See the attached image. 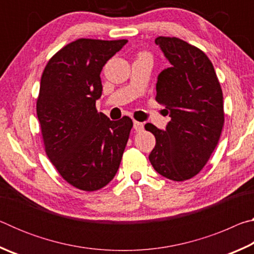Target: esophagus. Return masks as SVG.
I'll return each instance as SVG.
<instances>
[{"label":"esophagus","mask_w":254,"mask_h":254,"mask_svg":"<svg viewBox=\"0 0 254 254\" xmlns=\"http://www.w3.org/2000/svg\"><path fill=\"white\" fill-rule=\"evenodd\" d=\"M133 127H134V130H135L136 132H140V131H142V130H143L144 126H143V123L137 122V121H134V122H133Z\"/></svg>","instance_id":"esophagus-1"}]
</instances>
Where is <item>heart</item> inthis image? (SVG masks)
I'll return each mask as SVG.
<instances>
[{
  "label": "heart",
  "mask_w": 254,
  "mask_h": 254,
  "mask_svg": "<svg viewBox=\"0 0 254 254\" xmlns=\"http://www.w3.org/2000/svg\"><path fill=\"white\" fill-rule=\"evenodd\" d=\"M140 55H145V56H149V55H147V54H144V53H143V54H140Z\"/></svg>",
  "instance_id": "heart-1"
}]
</instances>
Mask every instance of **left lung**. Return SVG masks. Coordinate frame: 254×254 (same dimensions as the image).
Segmentation results:
<instances>
[{"instance_id": "8db88e82", "label": "left lung", "mask_w": 254, "mask_h": 254, "mask_svg": "<svg viewBox=\"0 0 254 254\" xmlns=\"http://www.w3.org/2000/svg\"><path fill=\"white\" fill-rule=\"evenodd\" d=\"M171 66L158 76L156 101L171 118L166 131L151 123L156 137L149 160L163 177L184 182L204 168L224 127L223 92L204 51L176 37H158Z\"/></svg>"}]
</instances>
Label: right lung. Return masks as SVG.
<instances>
[{"label": "right lung", "instance_id": "add662e5", "mask_svg": "<svg viewBox=\"0 0 254 254\" xmlns=\"http://www.w3.org/2000/svg\"><path fill=\"white\" fill-rule=\"evenodd\" d=\"M127 39L80 38L63 47L42 72L37 115L49 160L68 184L85 191L106 186L121 163L133 127L97 112L100 74Z\"/></svg>", "mask_w": 254, "mask_h": 254}]
</instances>
